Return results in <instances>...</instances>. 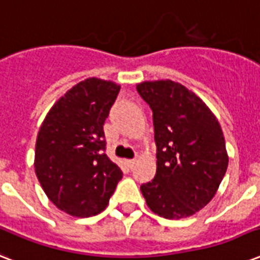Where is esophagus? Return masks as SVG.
<instances>
[{
  "instance_id": "obj_1",
  "label": "esophagus",
  "mask_w": 260,
  "mask_h": 260,
  "mask_svg": "<svg viewBox=\"0 0 260 260\" xmlns=\"http://www.w3.org/2000/svg\"><path fill=\"white\" fill-rule=\"evenodd\" d=\"M126 166L129 167V169H132V167L135 166V163H136V160L135 159H128V160H125Z\"/></svg>"
}]
</instances>
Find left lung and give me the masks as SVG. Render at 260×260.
<instances>
[{
    "mask_svg": "<svg viewBox=\"0 0 260 260\" xmlns=\"http://www.w3.org/2000/svg\"><path fill=\"white\" fill-rule=\"evenodd\" d=\"M150 105L156 144V174L140 186L155 214L189 217L214 197L228 167L221 126L201 98L183 85L166 81L139 83Z\"/></svg>",
    "mask_w": 260,
    "mask_h": 260,
    "instance_id": "8db88e82",
    "label": "left lung"
}]
</instances>
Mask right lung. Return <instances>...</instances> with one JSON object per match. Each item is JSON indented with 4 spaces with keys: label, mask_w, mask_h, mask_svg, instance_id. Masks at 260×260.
Listing matches in <instances>:
<instances>
[{
    "label": "right lung",
    "mask_w": 260,
    "mask_h": 260,
    "mask_svg": "<svg viewBox=\"0 0 260 260\" xmlns=\"http://www.w3.org/2000/svg\"><path fill=\"white\" fill-rule=\"evenodd\" d=\"M120 86L87 78L47 113L36 139L35 173L58 209L74 217L101 213L122 178L105 151L104 122Z\"/></svg>",
    "instance_id": "1"
}]
</instances>
